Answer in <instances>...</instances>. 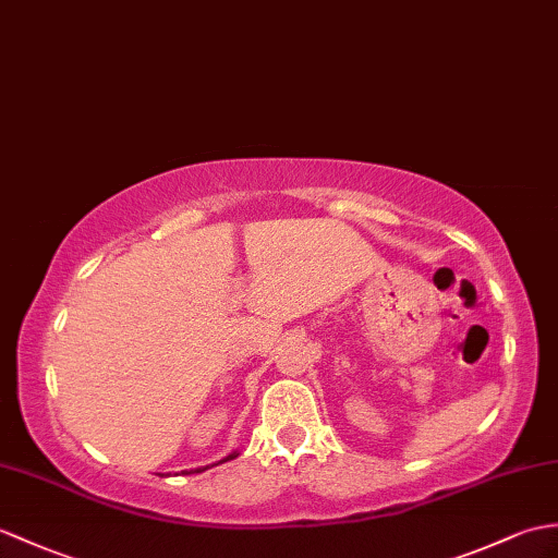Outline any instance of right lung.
<instances>
[{
	"label": "right lung",
	"mask_w": 558,
	"mask_h": 558,
	"mask_svg": "<svg viewBox=\"0 0 558 558\" xmlns=\"http://www.w3.org/2000/svg\"><path fill=\"white\" fill-rule=\"evenodd\" d=\"M235 457H240V451H232V454H228L223 461H230V459H235ZM220 461V463H223ZM206 469H209V465H206ZM206 469H202V471H206ZM197 473H199V469H197Z\"/></svg>",
	"instance_id": "1"
}]
</instances>
